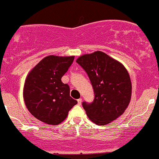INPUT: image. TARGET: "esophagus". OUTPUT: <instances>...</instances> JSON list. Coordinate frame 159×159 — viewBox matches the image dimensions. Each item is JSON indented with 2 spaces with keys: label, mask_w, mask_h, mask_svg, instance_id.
Listing matches in <instances>:
<instances>
[{
  "label": "esophagus",
  "mask_w": 159,
  "mask_h": 159,
  "mask_svg": "<svg viewBox=\"0 0 159 159\" xmlns=\"http://www.w3.org/2000/svg\"><path fill=\"white\" fill-rule=\"evenodd\" d=\"M81 102H82V99H81V98L78 99V105H81Z\"/></svg>",
  "instance_id": "esophagus-1"
}]
</instances>
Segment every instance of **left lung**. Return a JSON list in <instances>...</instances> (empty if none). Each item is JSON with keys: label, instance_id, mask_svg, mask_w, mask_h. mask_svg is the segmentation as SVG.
Instances as JSON below:
<instances>
[{"label": "left lung", "instance_id": "obj_1", "mask_svg": "<svg viewBox=\"0 0 159 159\" xmlns=\"http://www.w3.org/2000/svg\"><path fill=\"white\" fill-rule=\"evenodd\" d=\"M76 61L89 75L94 102L82 105L91 121L105 125L121 116L131 98V82L125 67L102 51L80 56Z\"/></svg>", "mask_w": 159, "mask_h": 159}]
</instances>
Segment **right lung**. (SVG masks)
Returning a JSON list of instances; mask_svg holds the SVG:
<instances>
[{
  "mask_svg": "<svg viewBox=\"0 0 159 159\" xmlns=\"http://www.w3.org/2000/svg\"><path fill=\"white\" fill-rule=\"evenodd\" d=\"M74 59L75 56H47L27 75L23 89L25 105L33 116L45 124L61 123L78 103L70 97L68 84L61 81Z\"/></svg>",
  "mask_w": 159,
  "mask_h": 159,
  "instance_id": "1",
  "label": "right lung"
}]
</instances>
